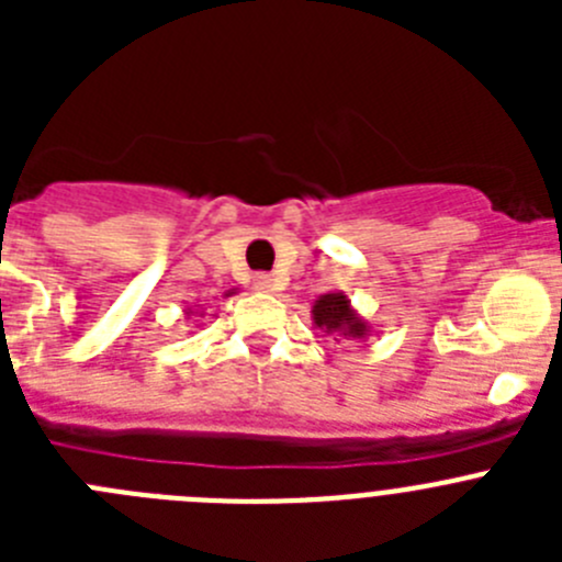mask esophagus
Returning <instances> with one entry per match:
<instances>
[{
    "instance_id": "1",
    "label": "esophagus",
    "mask_w": 562,
    "mask_h": 562,
    "mask_svg": "<svg viewBox=\"0 0 562 562\" xmlns=\"http://www.w3.org/2000/svg\"><path fill=\"white\" fill-rule=\"evenodd\" d=\"M252 290L272 292L276 290V278L267 276V272H258V276H252Z\"/></svg>"
}]
</instances>
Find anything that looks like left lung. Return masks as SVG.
<instances>
[{"instance_id":"1","label":"left lung","mask_w":562,"mask_h":562,"mask_svg":"<svg viewBox=\"0 0 562 562\" xmlns=\"http://www.w3.org/2000/svg\"><path fill=\"white\" fill-rule=\"evenodd\" d=\"M312 324L326 335L346 337V340H366L371 335V324L351 306L346 292H326L312 304Z\"/></svg>"}]
</instances>
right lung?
Returning <instances> with one entry per match:
<instances>
[{"instance_id": "add662e5", "label": "right lung", "mask_w": 562, "mask_h": 562, "mask_svg": "<svg viewBox=\"0 0 562 562\" xmlns=\"http://www.w3.org/2000/svg\"><path fill=\"white\" fill-rule=\"evenodd\" d=\"M191 312H193V310H186V315H191ZM196 315H202V312H196Z\"/></svg>"}]
</instances>
